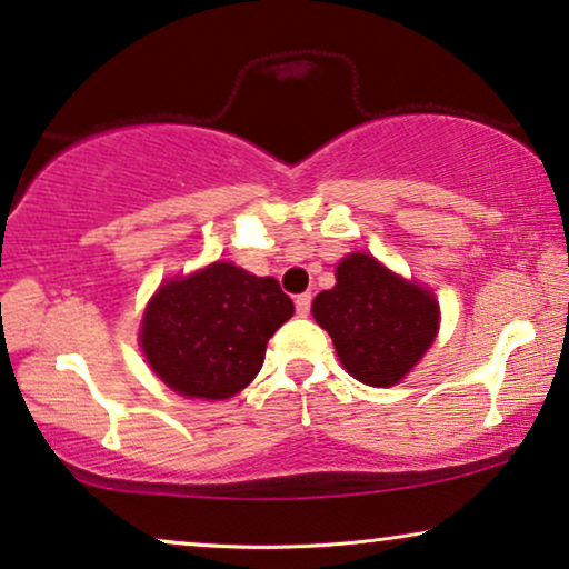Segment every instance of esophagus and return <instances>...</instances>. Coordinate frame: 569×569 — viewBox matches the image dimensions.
Masks as SVG:
<instances>
[{"mask_svg": "<svg viewBox=\"0 0 569 569\" xmlns=\"http://www.w3.org/2000/svg\"><path fill=\"white\" fill-rule=\"evenodd\" d=\"M310 302H313L310 292H302V295H298V298H295V310H298V316L310 313Z\"/></svg>", "mask_w": 569, "mask_h": 569, "instance_id": "obj_1", "label": "esophagus"}]
</instances>
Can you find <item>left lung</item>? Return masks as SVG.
<instances>
[{
	"mask_svg": "<svg viewBox=\"0 0 569 569\" xmlns=\"http://www.w3.org/2000/svg\"><path fill=\"white\" fill-rule=\"evenodd\" d=\"M347 372L368 386H393L415 368L438 333L440 308L422 287L403 282L368 253L337 267V284L313 300Z\"/></svg>",
	"mask_w": 569,
	"mask_h": 569,
	"instance_id": "obj_1",
	"label": "left lung"
}]
</instances>
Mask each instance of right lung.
Here are the masks:
<instances>
[{
    "label": "right lung",
    "instance_id": "1",
    "mask_svg": "<svg viewBox=\"0 0 569 569\" xmlns=\"http://www.w3.org/2000/svg\"><path fill=\"white\" fill-rule=\"evenodd\" d=\"M292 313L277 279L217 261L154 292L139 341L147 362L173 391L230 399L256 378L267 341Z\"/></svg>",
    "mask_w": 569,
    "mask_h": 569
}]
</instances>
